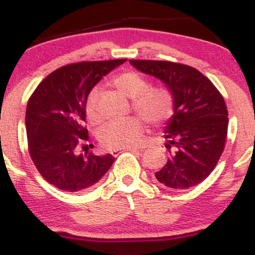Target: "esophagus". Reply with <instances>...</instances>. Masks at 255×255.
<instances>
[{"label": "esophagus", "mask_w": 255, "mask_h": 255, "mask_svg": "<svg viewBox=\"0 0 255 255\" xmlns=\"http://www.w3.org/2000/svg\"><path fill=\"white\" fill-rule=\"evenodd\" d=\"M124 151H139V148H137V147H126V148H122V150H113V151H111V154H113L114 157H116Z\"/></svg>", "instance_id": "1"}]
</instances>
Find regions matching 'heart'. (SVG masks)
I'll list each match as a JSON object with an SVG mask.
<instances>
[{
    "mask_svg": "<svg viewBox=\"0 0 255 255\" xmlns=\"http://www.w3.org/2000/svg\"><path fill=\"white\" fill-rule=\"evenodd\" d=\"M113 84L131 98V107L139 116L153 126L164 125L170 120L176 109V101L170 89L165 86H150L144 75L134 71L120 73L113 79ZM102 90L99 86L90 91L85 103V111L91 124H98L101 115L98 101ZM144 134L141 120L131 118L113 120L102 128L99 133L101 144L108 150L135 146Z\"/></svg>",
    "mask_w": 255,
    "mask_h": 255,
    "instance_id": "obj_1",
    "label": "heart"
}]
</instances>
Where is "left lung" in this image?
Wrapping results in <instances>:
<instances>
[{
    "label": "left lung",
    "instance_id": "obj_1",
    "mask_svg": "<svg viewBox=\"0 0 255 255\" xmlns=\"http://www.w3.org/2000/svg\"><path fill=\"white\" fill-rule=\"evenodd\" d=\"M129 62L137 71L162 80L176 101L174 116L164 129L170 157L156 172V178L175 191L197 186L211 174L224 151L229 119L223 96L209 78L187 64L154 60Z\"/></svg>",
    "mask_w": 255,
    "mask_h": 255
}]
</instances>
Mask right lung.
<instances>
[{
	"label": "right lung",
	"mask_w": 255,
	"mask_h": 255,
	"mask_svg": "<svg viewBox=\"0 0 255 255\" xmlns=\"http://www.w3.org/2000/svg\"><path fill=\"white\" fill-rule=\"evenodd\" d=\"M122 60L67 64L37 86L26 108L28 152L37 170L64 192H83L97 183L115 160L111 154H77L89 140L85 103L92 87Z\"/></svg>",
	"instance_id": "1"
}]
</instances>
